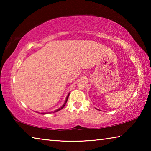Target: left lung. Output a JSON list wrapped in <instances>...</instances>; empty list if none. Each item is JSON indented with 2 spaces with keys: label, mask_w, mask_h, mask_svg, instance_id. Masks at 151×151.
Segmentation results:
<instances>
[{
  "label": "left lung",
  "mask_w": 151,
  "mask_h": 151,
  "mask_svg": "<svg viewBox=\"0 0 151 151\" xmlns=\"http://www.w3.org/2000/svg\"><path fill=\"white\" fill-rule=\"evenodd\" d=\"M97 110H98V109H97Z\"/></svg>",
  "instance_id": "8db88e82"
}]
</instances>
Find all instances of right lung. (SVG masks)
<instances>
[{"label":"right lung","instance_id":"right-lung-1","mask_svg":"<svg viewBox=\"0 0 151 151\" xmlns=\"http://www.w3.org/2000/svg\"><path fill=\"white\" fill-rule=\"evenodd\" d=\"M69 94H70V93H68V95H67V96H66V100H65V103H64V104H63V106H60V108L58 109H57V110H55V111H54V112H58V111H60V110L63 109L64 108V106H65V104H66V102H67L68 98V96H69ZM48 113H50V112H41V113H40V114H48Z\"/></svg>","mask_w":151,"mask_h":151}]
</instances>
